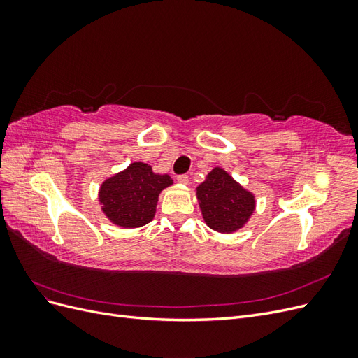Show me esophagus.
<instances>
[{"instance_id":"esophagus-1","label":"esophagus","mask_w":358,"mask_h":358,"mask_svg":"<svg viewBox=\"0 0 358 358\" xmlns=\"http://www.w3.org/2000/svg\"><path fill=\"white\" fill-rule=\"evenodd\" d=\"M178 182L183 183V185H187V183L189 182V178H188V175H179L178 176Z\"/></svg>"}]
</instances>
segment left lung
<instances>
[{"mask_svg":"<svg viewBox=\"0 0 358 358\" xmlns=\"http://www.w3.org/2000/svg\"><path fill=\"white\" fill-rule=\"evenodd\" d=\"M203 218L220 233L239 230L252 215L255 200L225 170L215 167L197 188Z\"/></svg>","mask_w":358,"mask_h":358,"instance_id":"1","label":"left lung"}]
</instances>
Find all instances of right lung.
<instances>
[{
	"mask_svg": "<svg viewBox=\"0 0 358 358\" xmlns=\"http://www.w3.org/2000/svg\"><path fill=\"white\" fill-rule=\"evenodd\" d=\"M171 183L169 175H155L145 162H133L101 185L103 212L124 229L142 227L152 221L159 192Z\"/></svg>",
	"mask_w": 358,
	"mask_h": 358,
	"instance_id": "right-lung-1",
	"label": "right lung"
}]
</instances>
